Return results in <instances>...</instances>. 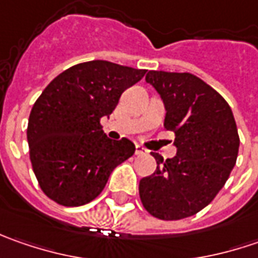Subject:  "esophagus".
<instances>
[{
	"label": "esophagus",
	"instance_id": "34e87169",
	"mask_svg": "<svg viewBox=\"0 0 258 258\" xmlns=\"http://www.w3.org/2000/svg\"><path fill=\"white\" fill-rule=\"evenodd\" d=\"M135 154H136V155H145V154H148V151L145 149L144 146H141V145H136V151H135Z\"/></svg>",
	"mask_w": 258,
	"mask_h": 258
}]
</instances>
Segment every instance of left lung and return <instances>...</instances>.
<instances>
[{"mask_svg": "<svg viewBox=\"0 0 258 258\" xmlns=\"http://www.w3.org/2000/svg\"><path fill=\"white\" fill-rule=\"evenodd\" d=\"M146 83L164 102L176 155L164 161L151 154L158 166L139 182L141 201L159 220H182L205 208L227 182L240 146L237 124L223 96L197 76L151 70Z\"/></svg>", "mask_w": 258, "mask_h": 258, "instance_id": "8db88e82", "label": "left lung"}]
</instances>
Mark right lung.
I'll use <instances>...</instances> for the list:
<instances>
[{"label": "right lung", "mask_w": 258, "mask_h": 258, "mask_svg": "<svg viewBox=\"0 0 258 258\" xmlns=\"http://www.w3.org/2000/svg\"><path fill=\"white\" fill-rule=\"evenodd\" d=\"M146 73L127 66L93 60L58 75L31 109L27 141L43 192L60 205L79 207L103 191L117 165L135 154V145L113 141L102 131L124 90Z\"/></svg>", "instance_id": "add662e5"}]
</instances>
